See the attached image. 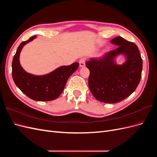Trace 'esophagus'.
<instances>
[{
    "label": "esophagus",
    "mask_w": 157,
    "mask_h": 157,
    "mask_svg": "<svg viewBox=\"0 0 157 157\" xmlns=\"http://www.w3.org/2000/svg\"><path fill=\"white\" fill-rule=\"evenodd\" d=\"M79 65L80 67H83L85 66V59L82 58L79 60Z\"/></svg>",
    "instance_id": "1"
}]
</instances>
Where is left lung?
I'll return each mask as SVG.
<instances>
[{
    "mask_svg": "<svg viewBox=\"0 0 157 157\" xmlns=\"http://www.w3.org/2000/svg\"><path fill=\"white\" fill-rule=\"evenodd\" d=\"M117 48L102 58H92L86 63L90 70L88 86L93 96L104 103L121 101L135 91L141 78L143 61L137 46L121 36L114 38ZM124 55L125 62L117 65L114 59Z\"/></svg>",
    "mask_w": 157,
    "mask_h": 157,
    "instance_id": "1",
    "label": "left lung"
}]
</instances>
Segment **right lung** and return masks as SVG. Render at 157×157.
Returning a JSON list of instances; mask_svg holds the SVG:
<instances>
[{"mask_svg": "<svg viewBox=\"0 0 157 157\" xmlns=\"http://www.w3.org/2000/svg\"><path fill=\"white\" fill-rule=\"evenodd\" d=\"M36 37V35L31 36L18 46L12 60V78L16 86L27 97L35 101H52L62 93L68 78L78 69L79 63L76 62L61 66L44 75L37 76L27 73L20 63V52L23 46Z\"/></svg>", "mask_w": 157, "mask_h": 157, "instance_id": "right-lung-1", "label": "right lung"}]
</instances>
